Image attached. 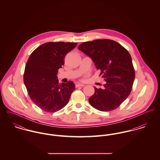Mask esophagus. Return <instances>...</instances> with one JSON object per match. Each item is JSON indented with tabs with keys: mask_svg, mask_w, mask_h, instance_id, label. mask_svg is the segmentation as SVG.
<instances>
[{
	"mask_svg": "<svg viewBox=\"0 0 160 160\" xmlns=\"http://www.w3.org/2000/svg\"><path fill=\"white\" fill-rule=\"evenodd\" d=\"M84 86V84H76V88H79V87H83Z\"/></svg>",
	"mask_w": 160,
	"mask_h": 160,
	"instance_id": "obj_1",
	"label": "esophagus"
}]
</instances>
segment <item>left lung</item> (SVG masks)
Here are the masks:
<instances>
[{"instance_id": "left-lung-1", "label": "left lung", "mask_w": 160, "mask_h": 160, "mask_svg": "<svg viewBox=\"0 0 160 160\" xmlns=\"http://www.w3.org/2000/svg\"><path fill=\"white\" fill-rule=\"evenodd\" d=\"M79 50L89 56L96 68L100 69L106 83L89 98L93 108L102 112L117 108L129 95L135 78V71L128 51L117 42L97 39L82 43Z\"/></svg>"}]
</instances>
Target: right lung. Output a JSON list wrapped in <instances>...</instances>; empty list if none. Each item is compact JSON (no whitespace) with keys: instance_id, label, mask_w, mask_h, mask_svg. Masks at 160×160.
I'll use <instances>...</instances> for the list:
<instances>
[{"instance_id":"add662e5","label":"right lung","mask_w":160,"mask_h":160,"mask_svg":"<svg viewBox=\"0 0 160 160\" xmlns=\"http://www.w3.org/2000/svg\"><path fill=\"white\" fill-rule=\"evenodd\" d=\"M78 43L47 42L38 47L29 56L25 66L24 83L31 100L41 110L54 113L65 107L75 90L72 81L58 83V69L64 58Z\"/></svg>"}]
</instances>
